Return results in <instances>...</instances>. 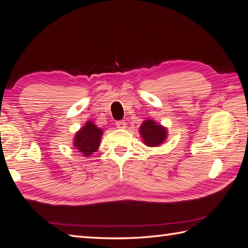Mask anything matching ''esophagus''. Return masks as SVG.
Returning <instances> with one entry per match:
<instances>
[{
  "label": "esophagus",
  "instance_id": "obj_1",
  "mask_svg": "<svg viewBox=\"0 0 248 248\" xmlns=\"http://www.w3.org/2000/svg\"><path fill=\"white\" fill-rule=\"evenodd\" d=\"M116 127H117L118 129H125V127H127V124H125L124 120H120L116 123Z\"/></svg>",
  "mask_w": 248,
  "mask_h": 248
}]
</instances>
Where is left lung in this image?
I'll return each mask as SVG.
<instances>
[{"label":"left lung","mask_w":248,"mask_h":248,"mask_svg":"<svg viewBox=\"0 0 248 248\" xmlns=\"http://www.w3.org/2000/svg\"><path fill=\"white\" fill-rule=\"evenodd\" d=\"M140 133L144 144L148 147H156L164 143L167 138V130L155 120H145L140 128Z\"/></svg>","instance_id":"obj_1"}]
</instances>
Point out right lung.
I'll return each mask as SVG.
<instances>
[{
  "mask_svg": "<svg viewBox=\"0 0 248 248\" xmlns=\"http://www.w3.org/2000/svg\"><path fill=\"white\" fill-rule=\"evenodd\" d=\"M102 133V130L99 129L93 121H87L85 125L77 132L73 139V146L78 152H81L82 155L89 156L93 152L98 150Z\"/></svg>",
  "mask_w": 248,
  "mask_h": 248,
  "instance_id": "right-lung-1",
  "label": "right lung"
}]
</instances>
